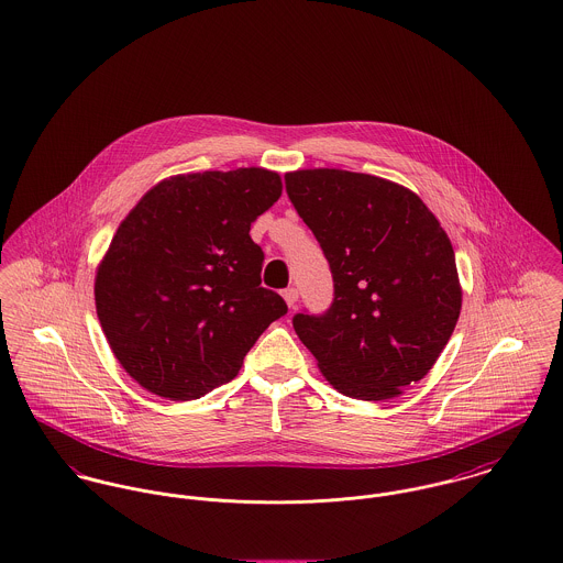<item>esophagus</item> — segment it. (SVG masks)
Instances as JSON below:
<instances>
[{"label": "esophagus", "mask_w": 563, "mask_h": 563, "mask_svg": "<svg viewBox=\"0 0 563 563\" xmlns=\"http://www.w3.org/2000/svg\"><path fill=\"white\" fill-rule=\"evenodd\" d=\"M282 297H284V301L288 303V307H290V309H295V307H297V303H299V290H297V288H286Z\"/></svg>", "instance_id": "obj_1"}]
</instances>
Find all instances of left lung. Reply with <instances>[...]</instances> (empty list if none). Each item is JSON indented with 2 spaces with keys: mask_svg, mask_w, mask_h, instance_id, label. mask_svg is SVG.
Instances as JSON below:
<instances>
[{
  "mask_svg": "<svg viewBox=\"0 0 563 563\" xmlns=\"http://www.w3.org/2000/svg\"><path fill=\"white\" fill-rule=\"evenodd\" d=\"M290 202L329 260L335 299L292 324L342 396L380 402L421 380L459 322L450 236L407 187L346 169L286 174Z\"/></svg>",
  "mask_w": 563,
  "mask_h": 563,
  "instance_id": "obj_1",
  "label": "left lung"
}]
</instances>
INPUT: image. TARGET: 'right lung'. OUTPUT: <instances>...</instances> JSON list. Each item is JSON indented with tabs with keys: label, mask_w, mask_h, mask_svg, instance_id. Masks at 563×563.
<instances>
[{
	"label": "right lung",
	"mask_w": 563,
	"mask_h": 563,
	"mask_svg": "<svg viewBox=\"0 0 563 563\" xmlns=\"http://www.w3.org/2000/svg\"><path fill=\"white\" fill-rule=\"evenodd\" d=\"M264 167L176 174L118 225L97 266L107 344L146 391L176 402L232 380L284 299L260 286L252 223L282 196Z\"/></svg>",
	"instance_id": "add662e5"
}]
</instances>
